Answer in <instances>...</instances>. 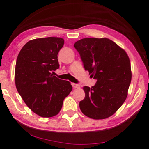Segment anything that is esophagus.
<instances>
[{"label":"esophagus","mask_w":149,"mask_h":149,"mask_svg":"<svg viewBox=\"0 0 149 149\" xmlns=\"http://www.w3.org/2000/svg\"><path fill=\"white\" fill-rule=\"evenodd\" d=\"M72 87H74V89H75V88H79V87H80L79 85H78V84H74V83H72Z\"/></svg>","instance_id":"1"}]
</instances>
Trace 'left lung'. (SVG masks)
I'll list each match as a JSON object with an SVG mask.
<instances>
[{
    "label": "left lung",
    "instance_id": "obj_1",
    "mask_svg": "<svg viewBox=\"0 0 149 149\" xmlns=\"http://www.w3.org/2000/svg\"><path fill=\"white\" fill-rule=\"evenodd\" d=\"M86 71L97 79L95 86H84L79 102L81 112L93 119L111 116L125 101L131 81V62L126 52L111 40L87 38L74 44Z\"/></svg>",
    "mask_w": 149,
    "mask_h": 149
}]
</instances>
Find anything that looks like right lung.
Listing matches in <instances>:
<instances>
[{"label":"right lung","mask_w":149,"mask_h":149,"mask_svg":"<svg viewBox=\"0 0 149 149\" xmlns=\"http://www.w3.org/2000/svg\"><path fill=\"white\" fill-rule=\"evenodd\" d=\"M63 44L64 40L58 37L32 40L22 47L16 60L17 91L28 107L42 117L58 114L72 90L70 81L52 73L60 67L58 54Z\"/></svg>","instance_id":"add662e5"}]
</instances>
